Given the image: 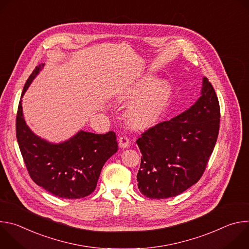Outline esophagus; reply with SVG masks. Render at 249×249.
<instances>
[{
  "instance_id": "obj_1",
  "label": "esophagus",
  "mask_w": 249,
  "mask_h": 249,
  "mask_svg": "<svg viewBox=\"0 0 249 249\" xmlns=\"http://www.w3.org/2000/svg\"><path fill=\"white\" fill-rule=\"evenodd\" d=\"M118 145L120 148H128L130 146V142L128 137L122 136L118 139Z\"/></svg>"
}]
</instances>
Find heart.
Segmentation results:
<instances>
[{
	"instance_id": "b5f03b06",
	"label": "heart",
	"mask_w": 249,
	"mask_h": 249,
	"mask_svg": "<svg viewBox=\"0 0 249 249\" xmlns=\"http://www.w3.org/2000/svg\"><path fill=\"white\" fill-rule=\"evenodd\" d=\"M155 81L153 76L148 75L122 86L116 91V99L120 102L134 99L126 111V117L136 128H145L156 123L168 104L171 94L169 84L166 81Z\"/></svg>"
}]
</instances>
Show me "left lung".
<instances>
[{
	"label": "left lung",
	"instance_id": "left-lung-1",
	"mask_svg": "<svg viewBox=\"0 0 249 249\" xmlns=\"http://www.w3.org/2000/svg\"><path fill=\"white\" fill-rule=\"evenodd\" d=\"M220 104L203 78L201 96L186 111L148 129L137 140L142 153L137 174L140 192L151 199L181 194L198 182L215 148Z\"/></svg>",
	"mask_w": 249,
	"mask_h": 249
}]
</instances>
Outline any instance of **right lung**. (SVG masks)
I'll list each match as a JSON object with an SVG mask.
<instances>
[{
    "instance_id": "1",
    "label": "right lung",
    "mask_w": 249,
    "mask_h": 249,
    "mask_svg": "<svg viewBox=\"0 0 249 249\" xmlns=\"http://www.w3.org/2000/svg\"><path fill=\"white\" fill-rule=\"evenodd\" d=\"M43 66L38 65L34 69L24 85L21 97ZM16 131L31 179L60 198L80 199L91 194L104 163L118 150L113 131L103 135L79 131L59 144L41 139L26 125L21 100L18 108Z\"/></svg>"
}]
</instances>
